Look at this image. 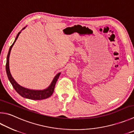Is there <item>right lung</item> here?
Here are the masks:
<instances>
[{
    "instance_id": "right-lung-1",
    "label": "right lung",
    "mask_w": 134,
    "mask_h": 134,
    "mask_svg": "<svg viewBox=\"0 0 134 134\" xmlns=\"http://www.w3.org/2000/svg\"><path fill=\"white\" fill-rule=\"evenodd\" d=\"M25 29V27H24L22 30ZM21 33V31L19 32L18 35H17L16 37L14 40V42L12 44V45L10 46V47L9 48L8 56H7V60H6V73L8 75V79L9 80L10 82L12 84V86H13L14 90L16 91L20 95L21 97H24V98L33 99V100H40V99H44L46 98H47L48 97H50L53 94V92H54L55 85L56 82L57 81L60 75V72L58 73L56 75H55L54 79L52 82V83L49 86V87L46 89L43 90H30L25 88L22 86H21L19 85L18 82H17L15 80H14L13 77L12 76L10 72L9 69V56L10 54L11 49L13 46L14 45V43L16 42V40L18 39L19 35Z\"/></svg>"
}]
</instances>
